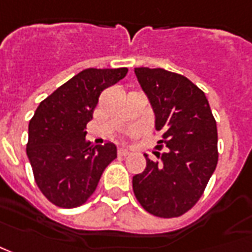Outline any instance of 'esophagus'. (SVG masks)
Instances as JSON below:
<instances>
[{
    "instance_id": "esophagus-1",
    "label": "esophagus",
    "mask_w": 252,
    "mask_h": 252,
    "mask_svg": "<svg viewBox=\"0 0 252 252\" xmlns=\"http://www.w3.org/2000/svg\"><path fill=\"white\" fill-rule=\"evenodd\" d=\"M118 155L119 157H126V155H129V150L125 148V147H119L118 148Z\"/></svg>"
}]
</instances>
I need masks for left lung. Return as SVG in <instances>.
I'll return each instance as SVG.
<instances>
[{
  "label": "left lung",
  "mask_w": 252,
  "mask_h": 252,
  "mask_svg": "<svg viewBox=\"0 0 252 252\" xmlns=\"http://www.w3.org/2000/svg\"><path fill=\"white\" fill-rule=\"evenodd\" d=\"M134 73L155 114L161 133L147 166L133 176V191L151 215L177 218L195 205L218 163V130L204 91L187 77L161 67H136Z\"/></svg>",
  "instance_id": "obj_1"
}]
</instances>
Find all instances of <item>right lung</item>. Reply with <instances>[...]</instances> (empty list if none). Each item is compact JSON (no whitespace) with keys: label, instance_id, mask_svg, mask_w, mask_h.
<instances>
[{"label":"right lung","instance_id":"1","mask_svg":"<svg viewBox=\"0 0 252 252\" xmlns=\"http://www.w3.org/2000/svg\"><path fill=\"white\" fill-rule=\"evenodd\" d=\"M127 67L84 69L40 102L29 122L28 153L40 191L54 205L75 208L97 189L116 158V146H90L86 126L99 94L122 80Z\"/></svg>","mask_w":252,"mask_h":252}]
</instances>
